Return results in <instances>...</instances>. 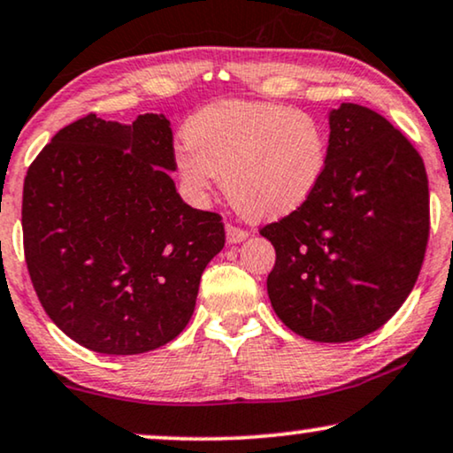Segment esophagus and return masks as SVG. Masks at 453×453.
<instances>
[{
    "instance_id": "esophagus-1",
    "label": "esophagus",
    "mask_w": 453,
    "mask_h": 453,
    "mask_svg": "<svg viewBox=\"0 0 453 453\" xmlns=\"http://www.w3.org/2000/svg\"><path fill=\"white\" fill-rule=\"evenodd\" d=\"M226 238H227V242L230 244H240V242H244L246 238H249V232L246 230H242V227H236V226H226Z\"/></svg>"
}]
</instances>
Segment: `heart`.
<instances>
[{"label": "heart", "mask_w": 453, "mask_h": 453, "mask_svg": "<svg viewBox=\"0 0 453 453\" xmlns=\"http://www.w3.org/2000/svg\"><path fill=\"white\" fill-rule=\"evenodd\" d=\"M176 155L182 184L204 196L223 178L227 198L250 219L298 211L321 184L329 144L323 124L304 110L261 101H219L184 128Z\"/></svg>", "instance_id": "obj_1"}]
</instances>
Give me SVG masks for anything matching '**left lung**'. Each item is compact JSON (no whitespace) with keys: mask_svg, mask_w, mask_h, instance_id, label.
<instances>
[{"mask_svg":"<svg viewBox=\"0 0 453 453\" xmlns=\"http://www.w3.org/2000/svg\"><path fill=\"white\" fill-rule=\"evenodd\" d=\"M275 249V315L312 342L377 331L412 292L429 240L425 164L377 111H329V157L309 201L261 230Z\"/></svg>","mask_w":453,"mask_h":453,"instance_id":"8db88e82","label":"left lung"}]
</instances>
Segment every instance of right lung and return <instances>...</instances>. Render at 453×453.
<instances>
[{
	"label": "right lung",
	"instance_id": "1",
	"mask_svg": "<svg viewBox=\"0 0 453 453\" xmlns=\"http://www.w3.org/2000/svg\"><path fill=\"white\" fill-rule=\"evenodd\" d=\"M172 142L164 113L132 124L88 113L24 178L30 281L51 321L93 352L130 357L182 334L226 244L221 217L178 195Z\"/></svg>",
	"mask_w": 453,
	"mask_h": 453
}]
</instances>
